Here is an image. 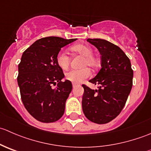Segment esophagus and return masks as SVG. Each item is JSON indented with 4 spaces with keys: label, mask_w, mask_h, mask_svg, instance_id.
<instances>
[{
    "label": "esophagus",
    "mask_w": 151,
    "mask_h": 151,
    "mask_svg": "<svg viewBox=\"0 0 151 151\" xmlns=\"http://www.w3.org/2000/svg\"><path fill=\"white\" fill-rule=\"evenodd\" d=\"M72 86H73V88H76V87H77V86H79V85H77V84H76V83H73V85H72Z\"/></svg>",
    "instance_id": "1"
}]
</instances>
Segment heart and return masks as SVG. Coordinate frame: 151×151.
Instances as JSON below:
<instances>
[{"instance_id":"b5f03b06","label":"heart","mask_w":151,"mask_h":151,"mask_svg":"<svg viewBox=\"0 0 151 151\" xmlns=\"http://www.w3.org/2000/svg\"><path fill=\"white\" fill-rule=\"evenodd\" d=\"M74 52L84 56L80 69H71L66 74V78L68 81L74 83H80L91 76V71L87 66L94 68L98 65V59L93 55V50L91 47L86 45H75L71 47ZM57 64L62 69H67L70 63L69 56L64 52H59L56 56Z\"/></svg>"}]
</instances>
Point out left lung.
I'll use <instances>...</instances> for the list:
<instances>
[{"label":"left lung","instance_id":"8db88e82","mask_svg":"<svg viewBox=\"0 0 151 151\" xmlns=\"http://www.w3.org/2000/svg\"><path fill=\"white\" fill-rule=\"evenodd\" d=\"M101 54V69L90 83L99 85L92 90L83 85L82 101L85 117L104 124L115 119L124 107L133 85V70L124 52L117 45L101 39H88Z\"/></svg>","mask_w":151,"mask_h":151}]
</instances>
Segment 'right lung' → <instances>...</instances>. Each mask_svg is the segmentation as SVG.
Instances as JSON below:
<instances>
[{
	"label": "right lung",
	"mask_w": 151,
	"mask_h": 151,
	"mask_svg": "<svg viewBox=\"0 0 151 151\" xmlns=\"http://www.w3.org/2000/svg\"><path fill=\"white\" fill-rule=\"evenodd\" d=\"M77 39L49 36L36 41L25 50L18 65L17 83L27 111L37 121L52 123L64 113L65 104L72 90L68 80L62 82L63 70L56 56L63 47ZM58 83L57 88L51 85Z\"/></svg>",
	"instance_id": "obj_1"
}]
</instances>
